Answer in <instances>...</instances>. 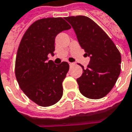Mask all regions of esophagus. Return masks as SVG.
I'll return each mask as SVG.
<instances>
[{
  "label": "esophagus",
  "instance_id": "34e87169",
  "mask_svg": "<svg viewBox=\"0 0 132 132\" xmlns=\"http://www.w3.org/2000/svg\"><path fill=\"white\" fill-rule=\"evenodd\" d=\"M69 66H73V65H75V63H69Z\"/></svg>",
  "mask_w": 132,
  "mask_h": 132
}]
</instances>
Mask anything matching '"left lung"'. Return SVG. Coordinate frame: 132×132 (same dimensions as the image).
<instances>
[{
    "instance_id": "obj_1",
    "label": "left lung",
    "mask_w": 132,
    "mask_h": 132,
    "mask_svg": "<svg viewBox=\"0 0 132 132\" xmlns=\"http://www.w3.org/2000/svg\"><path fill=\"white\" fill-rule=\"evenodd\" d=\"M65 19L71 24L80 47L90 58L87 68L76 79L80 92L91 99L105 96L112 90L120 73L121 56L114 42L91 18L85 16Z\"/></svg>"
}]
</instances>
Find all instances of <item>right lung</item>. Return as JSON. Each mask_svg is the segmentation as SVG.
<instances>
[{
  "instance_id": "obj_1",
  "label": "right lung",
  "mask_w": 132,
  "mask_h": 132,
  "mask_svg": "<svg viewBox=\"0 0 132 132\" xmlns=\"http://www.w3.org/2000/svg\"><path fill=\"white\" fill-rule=\"evenodd\" d=\"M69 29L63 18H42L29 26L18 47L16 80L24 94L42 107L54 105L63 96V81L69 65L67 62L56 65L48 61V55H54L56 36Z\"/></svg>"
}]
</instances>
